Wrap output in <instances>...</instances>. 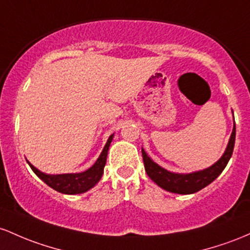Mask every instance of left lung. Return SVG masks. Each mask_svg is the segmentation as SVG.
I'll return each mask as SVG.
<instances>
[{"label":"left lung","instance_id":"8db88e82","mask_svg":"<svg viewBox=\"0 0 250 250\" xmlns=\"http://www.w3.org/2000/svg\"><path fill=\"white\" fill-rule=\"evenodd\" d=\"M235 136H236V127H235L234 120V127H232L231 136L229 138L228 145H227V148L222 157L215 164H212L211 167L200 171H193V172L190 173H177L165 170L164 167H159L157 163L153 162L147 156V153L145 152L144 148H142L145 171H146L148 177L152 179L157 186L161 187L162 189L167 190V191L181 193V195L195 193L207 186H209L211 182H214L221 175L224 167H227L232 155V150H234Z\"/></svg>","mask_w":250,"mask_h":250}]
</instances>
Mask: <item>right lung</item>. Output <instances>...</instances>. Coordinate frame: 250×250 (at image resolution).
I'll use <instances>...</instances> for the list:
<instances>
[{"label": "right lung", "mask_w": 250, "mask_h": 250, "mask_svg": "<svg viewBox=\"0 0 250 250\" xmlns=\"http://www.w3.org/2000/svg\"><path fill=\"white\" fill-rule=\"evenodd\" d=\"M113 137L114 133L108 137L107 142H106L99 158L95 161L94 164L89 169L83 171V172L49 175V173H44L39 169H36L34 165L30 164L28 161L27 163L32 167V170L34 171L35 175L40 179H42L47 186L52 188V189L57 190V191L61 193H66V195H77V193L86 192L89 189H92L100 181V178H102L104 173V167H105L106 164V158H107L108 148H110Z\"/></svg>", "instance_id": "obj_1"}]
</instances>
